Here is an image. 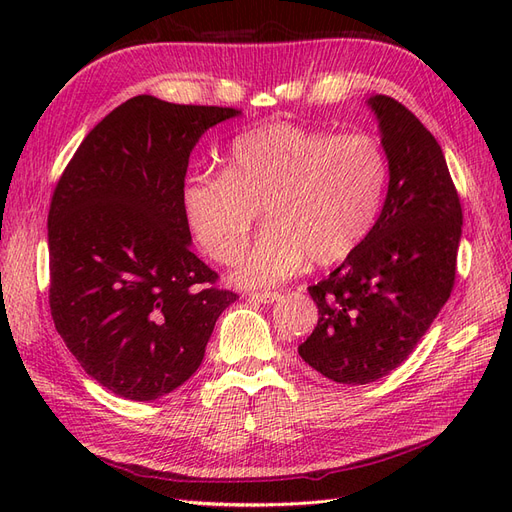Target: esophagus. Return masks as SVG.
Wrapping results in <instances>:
<instances>
[{
    "mask_svg": "<svg viewBox=\"0 0 512 512\" xmlns=\"http://www.w3.org/2000/svg\"><path fill=\"white\" fill-rule=\"evenodd\" d=\"M247 299L258 301V303H275L282 299V292H250L247 294Z\"/></svg>",
    "mask_w": 512,
    "mask_h": 512,
    "instance_id": "1",
    "label": "esophagus"
}]
</instances>
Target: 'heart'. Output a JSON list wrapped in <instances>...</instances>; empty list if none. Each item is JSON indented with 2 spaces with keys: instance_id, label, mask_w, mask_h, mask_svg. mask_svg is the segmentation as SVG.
Returning a JSON list of instances; mask_svg holds the SVG:
<instances>
[{
  "instance_id": "b5f03b06",
  "label": "heart",
  "mask_w": 512,
  "mask_h": 512,
  "mask_svg": "<svg viewBox=\"0 0 512 512\" xmlns=\"http://www.w3.org/2000/svg\"><path fill=\"white\" fill-rule=\"evenodd\" d=\"M389 183V158L367 132L335 134L275 121L245 132L224 173L203 170L183 190V209L205 250L228 265L265 211L267 228L239 260L245 286H273L305 260L348 258L374 228Z\"/></svg>"
}]
</instances>
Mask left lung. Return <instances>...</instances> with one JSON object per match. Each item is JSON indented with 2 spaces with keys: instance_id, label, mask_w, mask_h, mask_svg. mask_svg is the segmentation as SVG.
Instances as JSON below:
<instances>
[{
  "instance_id": "left-lung-1",
  "label": "left lung",
  "mask_w": 512,
  "mask_h": 512,
  "mask_svg": "<svg viewBox=\"0 0 512 512\" xmlns=\"http://www.w3.org/2000/svg\"><path fill=\"white\" fill-rule=\"evenodd\" d=\"M389 158V192L363 243L309 286L318 324L301 359L339 384L391 374L421 342L455 286L461 205L433 134L389 96L367 100Z\"/></svg>"
}]
</instances>
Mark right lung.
<instances>
[{"label":"right lung","instance_id":"1","mask_svg":"<svg viewBox=\"0 0 512 512\" xmlns=\"http://www.w3.org/2000/svg\"><path fill=\"white\" fill-rule=\"evenodd\" d=\"M226 106L136 96L91 130L49 209L55 329L108 391L151 401L203 363L215 320L239 297L192 252L183 185L198 138Z\"/></svg>","mask_w":512,"mask_h":512}]
</instances>
